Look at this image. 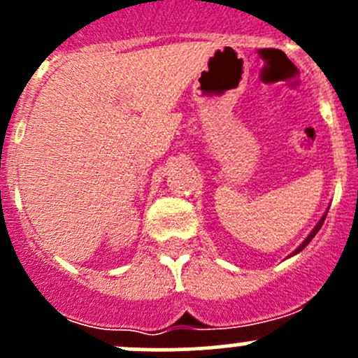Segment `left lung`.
Listing matches in <instances>:
<instances>
[{
	"mask_svg": "<svg viewBox=\"0 0 358 358\" xmlns=\"http://www.w3.org/2000/svg\"><path fill=\"white\" fill-rule=\"evenodd\" d=\"M327 211H329V208H327V209H326V213H324V215H322V218H320V220H319V222H317V225H315V227H313V230H312V232H310V234H308V236H306V239H305V241H303V243H301V244H299V246H298V248H296V249H294V251H292V252H291V255H289V256H287V258H291V256L298 255V252H299V251H303V249H305L306 246H308V244H310V241H312V239H313V237H315V234H317V232H319V230H320V227H322L324 220H326V216H327Z\"/></svg>",
	"mask_w": 358,
	"mask_h": 358,
	"instance_id": "left-lung-1",
	"label": "left lung"
}]
</instances>
